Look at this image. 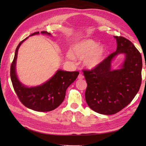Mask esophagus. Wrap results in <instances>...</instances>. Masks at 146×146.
Masks as SVG:
<instances>
[{
	"instance_id": "1",
	"label": "esophagus",
	"mask_w": 146,
	"mask_h": 146,
	"mask_svg": "<svg viewBox=\"0 0 146 146\" xmlns=\"http://www.w3.org/2000/svg\"><path fill=\"white\" fill-rule=\"evenodd\" d=\"M78 79H83V78H84V76H83V75H82V74H80L78 75Z\"/></svg>"
}]
</instances>
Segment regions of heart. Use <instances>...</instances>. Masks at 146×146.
<instances>
[{"mask_svg": "<svg viewBox=\"0 0 146 146\" xmlns=\"http://www.w3.org/2000/svg\"><path fill=\"white\" fill-rule=\"evenodd\" d=\"M105 49L99 43L92 39H86L77 42L72 46L71 52L66 56L70 60L75 58L83 60V63L88 69L96 68L104 61Z\"/></svg>", "mask_w": 146, "mask_h": 146, "instance_id": "b5f03b06", "label": "heart"}]
</instances>
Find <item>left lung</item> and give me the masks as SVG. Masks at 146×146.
<instances>
[{
	"label": "left lung",
	"instance_id": "8db88e82",
	"mask_svg": "<svg viewBox=\"0 0 146 146\" xmlns=\"http://www.w3.org/2000/svg\"><path fill=\"white\" fill-rule=\"evenodd\" d=\"M114 37L117 42L116 51L98 67L83 71L87 83V104L93 111L105 115L116 114L129 105L138 93L142 80L140 52L129 39ZM122 53L125 55V60L122 68L112 70V60Z\"/></svg>",
	"mask_w": 146,
	"mask_h": 146
}]
</instances>
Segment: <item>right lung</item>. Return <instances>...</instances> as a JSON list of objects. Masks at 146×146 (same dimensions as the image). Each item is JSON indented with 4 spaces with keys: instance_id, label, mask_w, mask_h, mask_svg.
Instances as JSON below:
<instances>
[{
    "instance_id": "right-lung-1",
    "label": "right lung",
    "mask_w": 146,
    "mask_h": 146,
    "mask_svg": "<svg viewBox=\"0 0 146 146\" xmlns=\"http://www.w3.org/2000/svg\"><path fill=\"white\" fill-rule=\"evenodd\" d=\"M39 32L32 33L30 36L38 35ZM42 34L50 35L46 31H42ZM20 42L16 47L14 59L11 65L10 77L13 88L19 99L26 107L34 111L46 112L54 110L63 102L67 88L77 78L78 71L69 72L59 69L49 80L35 87H27L21 83L17 77L16 64L18 49L25 39Z\"/></svg>"
}]
</instances>
